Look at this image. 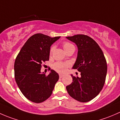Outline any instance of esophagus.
Listing matches in <instances>:
<instances>
[{
	"instance_id": "obj_1",
	"label": "esophagus",
	"mask_w": 120,
	"mask_h": 120,
	"mask_svg": "<svg viewBox=\"0 0 120 120\" xmlns=\"http://www.w3.org/2000/svg\"><path fill=\"white\" fill-rule=\"evenodd\" d=\"M63 76H64L63 74H59V77H60V78H62V77H63Z\"/></svg>"
}]
</instances>
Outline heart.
<instances>
[{
  "mask_svg": "<svg viewBox=\"0 0 120 120\" xmlns=\"http://www.w3.org/2000/svg\"><path fill=\"white\" fill-rule=\"evenodd\" d=\"M63 47L65 51H67L70 49L72 48H74V45L68 42H64L63 43ZM54 50V46H52L50 49V54H51ZM70 64L69 63H63V62H56L53 64V68L56 71L59 73H64L67 71L68 67H70Z\"/></svg>",
  "mask_w": 120,
  "mask_h": 120,
  "instance_id": "obj_1",
  "label": "heart"
}]
</instances>
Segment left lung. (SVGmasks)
I'll list each match as a JSON object with an SVG mask.
<instances>
[{
	"label": "left lung",
	"mask_w": 120,
	"mask_h": 120,
	"mask_svg": "<svg viewBox=\"0 0 120 120\" xmlns=\"http://www.w3.org/2000/svg\"><path fill=\"white\" fill-rule=\"evenodd\" d=\"M78 47L77 59L73 66L81 72L80 77L71 75L72 83L66 89L72 98L80 102H88L100 93L107 74L106 58L101 48L90 37L78 34L67 37Z\"/></svg>",
	"instance_id": "obj_1"
}]
</instances>
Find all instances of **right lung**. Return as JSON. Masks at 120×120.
<instances>
[{"mask_svg": "<svg viewBox=\"0 0 120 120\" xmlns=\"http://www.w3.org/2000/svg\"><path fill=\"white\" fill-rule=\"evenodd\" d=\"M59 38L40 33L33 35L15 59V82L24 96L32 102L39 103L48 99L59 80V75L54 70L46 75L41 73V69L43 63L49 61L51 45Z\"/></svg>", "mask_w": 120, "mask_h": 120, "instance_id": "obj_1", "label": "right lung"}]
</instances>
